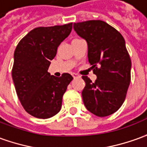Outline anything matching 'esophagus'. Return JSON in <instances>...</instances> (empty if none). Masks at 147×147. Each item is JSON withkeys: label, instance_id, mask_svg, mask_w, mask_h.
<instances>
[{"label": "esophagus", "instance_id": "34e87169", "mask_svg": "<svg viewBox=\"0 0 147 147\" xmlns=\"http://www.w3.org/2000/svg\"><path fill=\"white\" fill-rule=\"evenodd\" d=\"M72 76H73L74 79H76V78H78V77H80V76L76 73H72Z\"/></svg>", "mask_w": 147, "mask_h": 147}]
</instances>
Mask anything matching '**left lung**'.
<instances>
[{"instance_id":"obj_1","label":"left lung","mask_w":147,"mask_h":147,"mask_svg":"<svg viewBox=\"0 0 147 147\" xmlns=\"http://www.w3.org/2000/svg\"><path fill=\"white\" fill-rule=\"evenodd\" d=\"M74 30L88 45V61L97 76L94 83L82 78V91L88 110L100 117L109 116L123 105L131 82V61L122 34L102 20L74 23Z\"/></svg>"}]
</instances>
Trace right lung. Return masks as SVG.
I'll return each instance as SVG.
<instances>
[{"instance_id":"obj_1","label":"right lung","mask_w":147,"mask_h":147,"mask_svg":"<svg viewBox=\"0 0 147 147\" xmlns=\"http://www.w3.org/2000/svg\"><path fill=\"white\" fill-rule=\"evenodd\" d=\"M71 29L72 23L36 27L16 48L12 80L20 102L33 117L48 119L61 110L63 95L73 77L68 73L59 78L50 76L48 68Z\"/></svg>"}]
</instances>
